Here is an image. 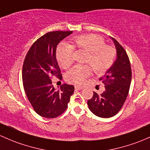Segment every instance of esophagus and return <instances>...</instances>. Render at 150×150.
Returning <instances> with one entry per match:
<instances>
[{
    "label": "esophagus",
    "mask_w": 150,
    "mask_h": 150,
    "mask_svg": "<svg viewBox=\"0 0 150 150\" xmlns=\"http://www.w3.org/2000/svg\"><path fill=\"white\" fill-rule=\"evenodd\" d=\"M75 90H77V91H80V90H82V88L80 87V86H75Z\"/></svg>",
    "instance_id": "esophagus-1"
}]
</instances>
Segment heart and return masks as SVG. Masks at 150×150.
<instances>
[{
  "mask_svg": "<svg viewBox=\"0 0 150 150\" xmlns=\"http://www.w3.org/2000/svg\"><path fill=\"white\" fill-rule=\"evenodd\" d=\"M72 42V45L61 44L57 49V59L62 68L67 69L72 64L74 49L88 52L85 62L91 65L98 75L105 73L113 66L116 56V50L105 45L101 37L93 34H85L74 37ZM91 72L90 66H75L66 74V80L72 84L82 85Z\"/></svg>",
  "mask_w": 150,
  "mask_h": 150,
  "instance_id": "heart-1",
  "label": "heart"
}]
</instances>
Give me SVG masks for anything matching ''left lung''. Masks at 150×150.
<instances>
[{
    "label": "left lung",
    "mask_w": 150,
    "mask_h": 150,
    "mask_svg": "<svg viewBox=\"0 0 150 150\" xmlns=\"http://www.w3.org/2000/svg\"><path fill=\"white\" fill-rule=\"evenodd\" d=\"M117 59L113 66L99 79L105 90L101 94L93 92L88 100L91 112L101 118H110L118 113L122 108L130 88L132 69L127 52L114 38Z\"/></svg>",
    "instance_id": "1"
}]
</instances>
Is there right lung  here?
Returning a JSON list of instances; mask_svg holds the SVG:
<instances>
[{"instance_id":"right-lung-1","label":"right lung","mask_w":150,"mask_h":150,"mask_svg":"<svg viewBox=\"0 0 150 150\" xmlns=\"http://www.w3.org/2000/svg\"><path fill=\"white\" fill-rule=\"evenodd\" d=\"M72 33L55 31L44 34L31 45L23 62L22 80L26 95L36 113L47 119L65 111L75 90L72 85L63 84L57 91L51 80L53 76L62 79L56 59L57 47Z\"/></svg>"}]
</instances>
